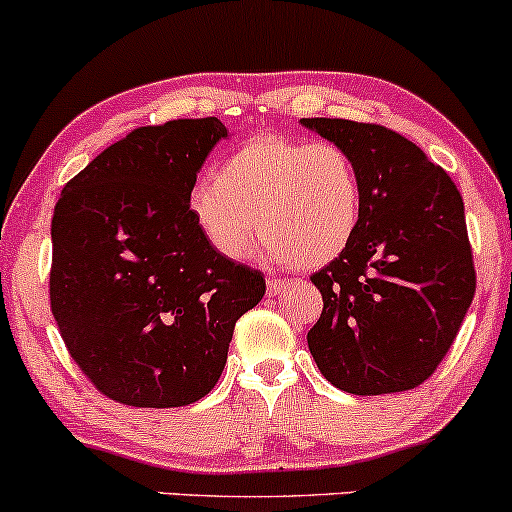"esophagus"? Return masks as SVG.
<instances>
[{
	"label": "esophagus",
	"mask_w": 512,
	"mask_h": 512,
	"mask_svg": "<svg viewBox=\"0 0 512 512\" xmlns=\"http://www.w3.org/2000/svg\"><path fill=\"white\" fill-rule=\"evenodd\" d=\"M285 287H287L285 280H280V278H268V297L280 295V292H283Z\"/></svg>",
	"instance_id": "obj_1"
}]
</instances>
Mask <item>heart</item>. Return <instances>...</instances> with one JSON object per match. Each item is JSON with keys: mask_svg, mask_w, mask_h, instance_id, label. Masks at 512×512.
Returning a JSON list of instances; mask_svg holds the SVG:
<instances>
[{"mask_svg": "<svg viewBox=\"0 0 512 512\" xmlns=\"http://www.w3.org/2000/svg\"><path fill=\"white\" fill-rule=\"evenodd\" d=\"M188 212L220 256L239 261L263 234L271 263L324 266L348 249L363 215V183L336 142L258 135L227 154L215 179L188 193Z\"/></svg>", "mask_w": 512, "mask_h": 512, "instance_id": "heart-1", "label": "heart"}]
</instances>
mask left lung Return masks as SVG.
<instances>
[{"instance_id":"1","label":"left lung","mask_w":512,"mask_h":512,"mask_svg":"<svg viewBox=\"0 0 512 512\" xmlns=\"http://www.w3.org/2000/svg\"><path fill=\"white\" fill-rule=\"evenodd\" d=\"M300 123L346 149L363 183L358 232L312 275L324 309L307 333L309 353L348 394L418 387L442 363L474 300L462 195L399 132L343 118Z\"/></svg>"}]
</instances>
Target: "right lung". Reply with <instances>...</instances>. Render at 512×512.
Listing matches in <instances>:
<instances>
[{
    "mask_svg": "<svg viewBox=\"0 0 512 512\" xmlns=\"http://www.w3.org/2000/svg\"><path fill=\"white\" fill-rule=\"evenodd\" d=\"M217 118L137 128L67 183L53 215L50 309L79 370L108 399L171 409L220 380L261 271L220 256L188 212Z\"/></svg>",
    "mask_w": 512,
    "mask_h": 512,
    "instance_id": "right-lung-1",
    "label": "right lung"
}]
</instances>
